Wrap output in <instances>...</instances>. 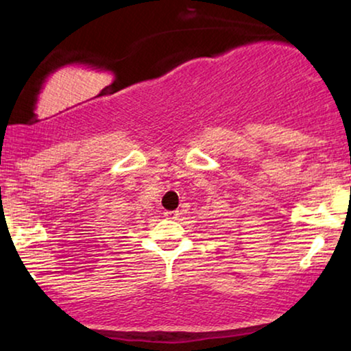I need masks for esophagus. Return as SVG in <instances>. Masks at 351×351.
I'll use <instances>...</instances> for the list:
<instances>
[{
	"label": "esophagus",
	"mask_w": 351,
	"mask_h": 351,
	"mask_svg": "<svg viewBox=\"0 0 351 351\" xmlns=\"http://www.w3.org/2000/svg\"><path fill=\"white\" fill-rule=\"evenodd\" d=\"M165 215H166L167 219H172V220H176L177 217H179V210H166Z\"/></svg>",
	"instance_id": "obj_1"
}]
</instances>
